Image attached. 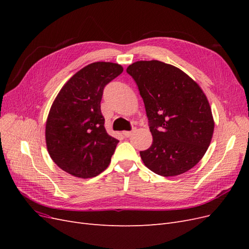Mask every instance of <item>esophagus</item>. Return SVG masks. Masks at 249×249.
Instances as JSON below:
<instances>
[{"mask_svg": "<svg viewBox=\"0 0 249 249\" xmlns=\"http://www.w3.org/2000/svg\"><path fill=\"white\" fill-rule=\"evenodd\" d=\"M134 132H135V130H133V131H124L123 134L124 135L125 137H130V136H132V135L134 134Z\"/></svg>", "mask_w": 249, "mask_h": 249, "instance_id": "esophagus-1", "label": "esophagus"}]
</instances>
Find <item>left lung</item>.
<instances>
[{
  "label": "left lung",
  "instance_id": "left-lung-1",
  "mask_svg": "<svg viewBox=\"0 0 249 249\" xmlns=\"http://www.w3.org/2000/svg\"><path fill=\"white\" fill-rule=\"evenodd\" d=\"M126 72L144 103L153 143L140 152L145 166L162 177L190 170L205 156L214 118L200 86L187 73L158 60L137 61Z\"/></svg>",
  "mask_w": 249,
  "mask_h": 249
}]
</instances>
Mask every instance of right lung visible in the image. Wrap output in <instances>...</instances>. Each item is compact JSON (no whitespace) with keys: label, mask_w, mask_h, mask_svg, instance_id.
I'll use <instances>...</instances> for the list:
<instances>
[{"label":"right lung","mask_w":249,"mask_h":249,"mask_svg":"<svg viewBox=\"0 0 249 249\" xmlns=\"http://www.w3.org/2000/svg\"><path fill=\"white\" fill-rule=\"evenodd\" d=\"M123 71L117 63H90L65 83L52 104L46 124L48 152L73 177L93 178L109 166L119 141L105 129L101 101L104 87Z\"/></svg>","instance_id":"1"}]
</instances>
